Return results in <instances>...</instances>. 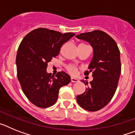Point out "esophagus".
Listing matches in <instances>:
<instances>
[{
    "label": "esophagus",
    "instance_id": "34e87169",
    "mask_svg": "<svg viewBox=\"0 0 135 135\" xmlns=\"http://www.w3.org/2000/svg\"><path fill=\"white\" fill-rule=\"evenodd\" d=\"M71 82H78V80L76 79L75 78H71Z\"/></svg>",
    "mask_w": 135,
    "mask_h": 135
}]
</instances>
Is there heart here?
<instances>
[{
  "instance_id": "b5f03b06",
  "label": "heart",
  "mask_w": 135,
  "mask_h": 135,
  "mask_svg": "<svg viewBox=\"0 0 135 135\" xmlns=\"http://www.w3.org/2000/svg\"><path fill=\"white\" fill-rule=\"evenodd\" d=\"M80 45H83V44H81ZM66 70L68 71L70 74L74 76V75H76V74H77V72H78V67L76 66V65L70 64V65H68L66 66Z\"/></svg>"
}]
</instances>
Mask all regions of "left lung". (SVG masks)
Instances as JSON below:
<instances>
[{"instance_id": "obj_1", "label": "left lung", "mask_w": 135, "mask_h": 135, "mask_svg": "<svg viewBox=\"0 0 135 135\" xmlns=\"http://www.w3.org/2000/svg\"><path fill=\"white\" fill-rule=\"evenodd\" d=\"M76 37L89 42L94 51L90 70L84 72L85 76L92 73L93 80L89 85L83 81L88 87L77 96V102L86 110L97 112L109 103L117 89L121 72L120 50L115 40L103 31L82 33Z\"/></svg>"}]
</instances>
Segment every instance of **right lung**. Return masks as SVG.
I'll return each instance as SVG.
<instances>
[{"instance_id":"obj_1","label":"right lung","mask_w":135,"mask_h":135,"mask_svg":"<svg viewBox=\"0 0 135 135\" xmlns=\"http://www.w3.org/2000/svg\"><path fill=\"white\" fill-rule=\"evenodd\" d=\"M74 35L40 27L28 33L21 42L16 57L17 75L23 93L34 105L46 108L54 105L59 89L70 82V76L64 71L54 76L46 72V68L62 46Z\"/></svg>"}]
</instances>
